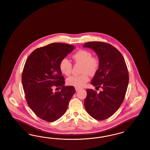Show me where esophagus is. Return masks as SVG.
Wrapping results in <instances>:
<instances>
[{
	"mask_svg": "<svg viewBox=\"0 0 150 150\" xmlns=\"http://www.w3.org/2000/svg\"><path fill=\"white\" fill-rule=\"evenodd\" d=\"M80 88H75V90L76 91H79V90H80Z\"/></svg>",
	"mask_w": 150,
	"mask_h": 150,
	"instance_id": "esophagus-1",
	"label": "esophagus"
}]
</instances>
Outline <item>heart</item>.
Segmentation results:
<instances>
[{
    "label": "heart",
    "instance_id": "heart-1",
    "mask_svg": "<svg viewBox=\"0 0 150 150\" xmlns=\"http://www.w3.org/2000/svg\"><path fill=\"white\" fill-rule=\"evenodd\" d=\"M72 59L78 64L82 65L81 73L80 75H73L67 78L66 81L69 85L77 88L83 86L89 80L88 74L93 75L96 73L99 66V60L93 57L91 52L85 50H80L72 55ZM59 68L62 74L69 76L71 72L72 64L66 58L61 60Z\"/></svg>",
    "mask_w": 150,
    "mask_h": 150
}]
</instances>
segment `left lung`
<instances>
[{"instance_id":"left-lung-1","label":"left lung","mask_w":150,"mask_h":150,"mask_svg":"<svg viewBox=\"0 0 150 150\" xmlns=\"http://www.w3.org/2000/svg\"><path fill=\"white\" fill-rule=\"evenodd\" d=\"M83 47L92 49L98 57L99 66L91 84L102 89L99 94L86 89L84 106L94 119L105 120L118 109L125 99L129 82L126 62L120 51L107 43L86 42Z\"/></svg>"}]
</instances>
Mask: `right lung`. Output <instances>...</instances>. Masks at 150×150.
Returning a JSON list of instances; mask_svg holds the SVG:
<instances>
[{
  "label": "right lung",
  "mask_w": 150,
  "mask_h": 150,
  "mask_svg": "<svg viewBox=\"0 0 150 150\" xmlns=\"http://www.w3.org/2000/svg\"><path fill=\"white\" fill-rule=\"evenodd\" d=\"M72 45L53 43L33 51L24 65L22 82L25 97L32 110L41 119L52 122L66 112L75 93L72 86H65L60 71L62 59L71 52ZM62 87L60 92L54 88Z\"/></svg>",
  "instance_id": "1"
}]
</instances>
